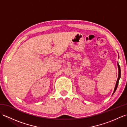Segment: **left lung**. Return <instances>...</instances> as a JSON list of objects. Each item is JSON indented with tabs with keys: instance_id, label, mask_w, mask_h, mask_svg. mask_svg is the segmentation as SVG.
Returning <instances> with one entry per match:
<instances>
[{
	"instance_id": "1",
	"label": "left lung",
	"mask_w": 127,
	"mask_h": 127,
	"mask_svg": "<svg viewBox=\"0 0 127 127\" xmlns=\"http://www.w3.org/2000/svg\"><path fill=\"white\" fill-rule=\"evenodd\" d=\"M117 65H118V79H117V82H116V84L115 87V90H114V93H113V94H114L116 90V89L117 88V86H118V82H119V80H120V77H121V69H120V66L119 64H118V63H117Z\"/></svg>"
}]
</instances>
